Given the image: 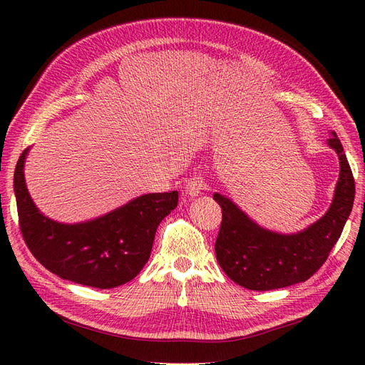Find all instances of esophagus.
I'll return each mask as SVG.
<instances>
[{
    "label": "esophagus",
    "instance_id": "obj_1",
    "mask_svg": "<svg viewBox=\"0 0 365 365\" xmlns=\"http://www.w3.org/2000/svg\"><path fill=\"white\" fill-rule=\"evenodd\" d=\"M204 190H205V180L202 178V176H200V175L192 176V178L189 180V182L185 184V193L189 195L190 197L200 196Z\"/></svg>",
    "mask_w": 365,
    "mask_h": 365
}]
</instances>
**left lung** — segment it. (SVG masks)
I'll list each match as a JSON object with an SVG mask.
<instances>
[{
  "instance_id": "obj_1",
  "label": "left lung",
  "mask_w": 365,
  "mask_h": 365,
  "mask_svg": "<svg viewBox=\"0 0 365 365\" xmlns=\"http://www.w3.org/2000/svg\"><path fill=\"white\" fill-rule=\"evenodd\" d=\"M339 158V178L326 215L297 235H280L251 220L228 197L215 193L222 222L215 244L220 268L251 291H269L306 282L323 267L338 242L355 201V180L335 132L327 140Z\"/></svg>"
}]
</instances>
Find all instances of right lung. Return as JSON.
<instances>
[{"instance_id": "right-lung-1", "label": "right lung", "mask_w": 365, "mask_h": 365, "mask_svg": "<svg viewBox=\"0 0 365 365\" xmlns=\"http://www.w3.org/2000/svg\"><path fill=\"white\" fill-rule=\"evenodd\" d=\"M26 149L14 189L19 230L36 260L63 280L109 289L132 280L149 260L161 220L178 205V192L149 193L102 217L59 224L33 204L24 180Z\"/></svg>"}]
</instances>
